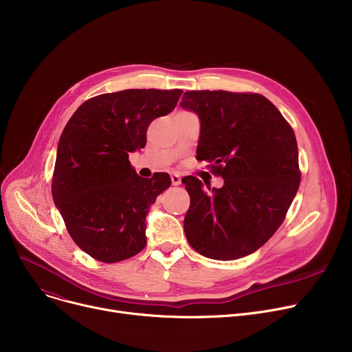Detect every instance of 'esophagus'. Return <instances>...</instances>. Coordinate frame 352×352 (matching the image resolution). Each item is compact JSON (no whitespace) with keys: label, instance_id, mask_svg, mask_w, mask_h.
<instances>
[{"label":"esophagus","instance_id":"obj_1","mask_svg":"<svg viewBox=\"0 0 352 352\" xmlns=\"http://www.w3.org/2000/svg\"><path fill=\"white\" fill-rule=\"evenodd\" d=\"M171 182H173V186H179V184H181V177H179V174L173 173V174H171Z\"/></svg>","mask_w":352,"mask_h":352}]
</instances>
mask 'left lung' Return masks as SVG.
Segmentation results:
<instances>
[{
	"instance_id": "1",
	"label": "left lung",
	"mask_w": 352,
	"mask_h": 352,
	"mask_svg": "<svg viewBox=\"0 0 352 352\" xmlns=\"http://www.w3.org/2000/svg\"><path fill=\"white\" fill-rule=\"evenodd\" d=\"M201 122L197 158L212 164L224 186L207 192L184 177L190 245L207 258L236 260L263 247L280 228L298 191V146L291 125L260 94L188 91L179 102Z\"/></svg>"
}]
</instances>
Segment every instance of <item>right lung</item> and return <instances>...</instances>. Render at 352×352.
I'll return each mask as SVG.
<instances>
[{
    "instance_id": "right-lung-1",
    "label": "right lung",
    "mask_w": 352,
    "mask_h": 352,
    "mask_svg": "<svg viewBox=\"0 0 352 352\" xmlns=\"http://www.w3.org/2000/svg\"><path fill=\"white\" fill-rule=\"evenodd\" d=\"M181 89H124L85 101L60 137L54 204L71 238L101 263L131 258L146 244L145 217L171 178H142L128 160L146 128L175 108Z\"/></svg>"
}]
</instances>
